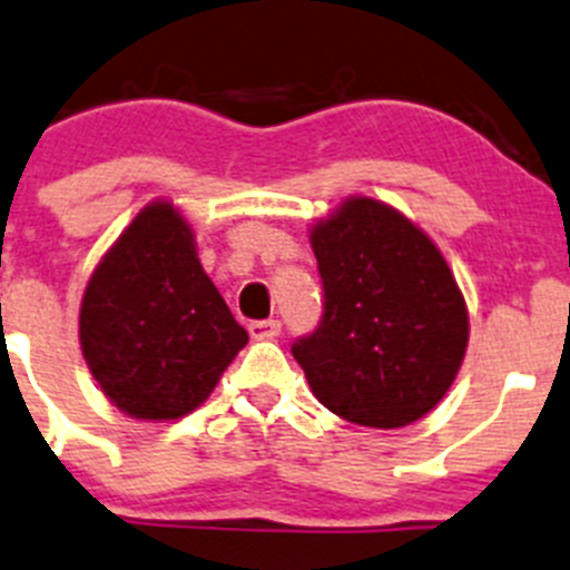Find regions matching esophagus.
Listing matches in <instances>:
<instances>
[{
  "mask_svg": "<svg viewBox=\"0 0 570 570\" xmlns=\"http://www.w3.org/2000/svg\"><path fill=\"white\" fill-rule=\"evenodd\" d=\"M248 335H252L254 341H271L279 335V322H274V318H268V322H252L248 324Z\"/></svg>",
  "mask_w": 570,
  "mask_h": 570,
  "instance_id": "34e87169",
  "label": "esophagus"
}]
</instances>
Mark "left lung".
Masks as SVG:
<instances>
[{
	"instance_id": "8db88e82",
	"label": "left lung",
	"mask_w": 570,
	"mask_h": 570,
	"mask_svg": "<svg viewBox=\"0 0 570 570\" xmlns=\"http://www.w3.org/2000/svg\"><path fill=\"white\" fill-rule=\"evenodd\" d=\"M324 322L294 357L324 409L405 428L436 409L470 341L468 302L436 243L400 209L350 195L311 224Z\"/></svg>"
}]
</instances>
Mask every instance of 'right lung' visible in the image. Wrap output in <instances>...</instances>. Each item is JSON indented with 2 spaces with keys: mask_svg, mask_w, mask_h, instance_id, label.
<instances>
[{
  "mask_svg": "<svg viewBox=\"0 0 570 570\" xmlns=\"http://www.w3.org/2000/svg\"><path fill=\"white\" fill-rule=\"evenodd\" d=\"M78 338L108 403L142 422L193 414L248 344L170 198L145 204L95 265Z\"/></svg>",
  "mask_w": 570,
  "mask_h": 570,
  "instance_id": "1",
  "label": "right lung"
}]
</instances>
